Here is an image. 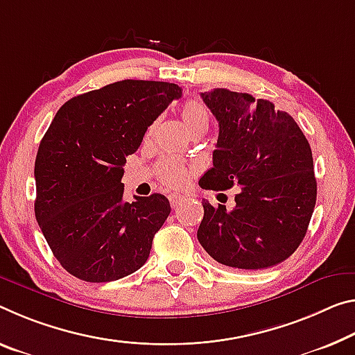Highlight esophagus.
<instances>
[{"label": "esophagus", "mask_w": 355, "mask_h": 355, "mask_svg": "<svg viewBox=\"0 0 355 355\" xmlns=\"http://www.w3.org/2000/svg\"><path fill=\"white\" fill-rule=\"evenodd\" d=\"M183 199H184L183 196L182 194H177V193H173V194L168 196V202H171L172 208H177L180 204H182Z\"/></svg>", "instance_id": "34e87169"}]
</instances>
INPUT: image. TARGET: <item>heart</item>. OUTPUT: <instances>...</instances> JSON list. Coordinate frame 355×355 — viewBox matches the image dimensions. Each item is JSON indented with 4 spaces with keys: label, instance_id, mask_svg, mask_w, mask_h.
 <instances>
[{
    "label": "heart",
    "instance_id": "1",
    "mask_svg": "<svg viewBox=\"0 0 355 355\" xmlns=\"http://www.w3.org/2000/svg\"><path fill=\"white\" fill-rule=\"evenodd\" d=\"M182 120L184 126L189 129V132L198 131V129H205L208 125V114L204 109V105L196 103V101H189V103L182 107ZM156 129V123H153L148 128L147 137L153 136ZM156 173L157 178L161 180L162 183L167 184L171 188H182L187 184L191 178L194 175V167H191L184 162L175 159V157H164V159L159 161V164L156 166Z\"/></svg>",
    "mask_w": 355,
    "mask_h": 355
}]
</instances>
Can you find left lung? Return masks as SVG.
<instances>
[{
	"label": "left lung",
	"mask_w": 355,
	"mask_h": 355,
	"mask_svg": "<svg viewBox=\"0 0 355 355\" xmlns=\"http://www.w3.org/2000/svg\"><path fill=\"white\" fill-rule=\"evenodd\" d=\"M200 96L219 134L213 167L199 184L213 191L240 187L230 211L202 200L200 245L232 268L277 266L299 248L316 205L311 147L294 118L267 99L226 88Z\"/></svg>",
	"instance_id": "1"
}]
</instances>
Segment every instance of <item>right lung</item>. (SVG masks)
<instances>
[{
  "label": "right lung",
  "instance_id": "right-lung-1",
  "mask_svg": "<svg viewBox=\"0 0 355 355\" xmlns=\"http://www.w3.org/2000/svg\"><path fill=\"white\" fill-rule=\"evenodd\" d=\"M180 96L175 83L121 80L56 112L35 162V213L53 256L76 278L107 283L147 262L171 204L162 194L123 202V166Z\"/></svg>",
  "mask_w": 355,
  "mask_h": 355
}]
</instances>
